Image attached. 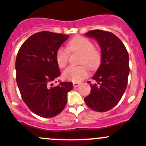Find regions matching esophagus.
Returning <instances> with one entry per match:
<instances>
[{
    "label": "esophagus",
    "instance_id": "esophagus-1",
    "mask_svg": "<svg viewBox=\"0 0 146 146\" xmlns=\"http://www.w3.org/2000/svg\"><path fill=\"white\" fill-rule=\"evenodd\" d=\"M80 83L78 82H73V87H77L78 86H79Z\"/></svg>",
    "mask_w": 146,
    "mask_h": 146
}]
</instances>
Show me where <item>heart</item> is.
Instances as JSON below:
<instances>
[{"label": "heart", "mask_w": 146, "mask_h": 146, "mask_svg": "<svg viewBox=\"0 0 146 146\" xmlns=\"http://www.w3.org/2000/svg\"><path fill=\"white\" fill-rule=\"evenodd\" d=\"M68 50L72 53H80L78 66H70L63 72L65 79L73 82H79L88 76V68L91 70H97L102 61V54L100 50L94 47L91 40L82 36H77L70 40ZM70 53L64 47L58 48L56 53V61L60 68H64L68 65Z\"/></svg>", "instance_id": "heart-1"}]
</instances>
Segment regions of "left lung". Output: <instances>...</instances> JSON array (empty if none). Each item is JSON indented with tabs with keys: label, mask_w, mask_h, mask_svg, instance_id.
I'll return each instance as SVG.
<instances>
[{
	"label": "left lung",
	"mask_w": 146,
	"mask_h": 146,
	"mask_svg": "<svg viewBox=\"0 0 146 146\" xmlns=\"http://www.w3.org/2000/svg\"><path fill=\"white\" fill-rule=\"evenodd\" d=\"M86 35L98 40L102 61L93 80L90 94L84 98L86 106L98 112H106L119 103L127 86L129 73V54L125 46L113 33L94 30Z\"/></svg>",
	"instance_id": "obj_1"
}]
</instances>
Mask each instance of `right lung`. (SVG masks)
<instances>
[{
    "label": "right lung",
    "mask_w": 146,
    "mask_h": 146,
    "mask_svg": "<svg viewBox=\"0 0 146 146\" xmlns=\"http://www.w3.org/2000/svg\"><path fill=\"white\" fill-rule=\"evenodd\" d=\"M68 35L41 31L23 43L16 59V80L21 96L28 108L36 115L52 118L65 108L71 82H52L60 75L56 53Z\"/></svg>",
    "instance_id": "1"
}]
</instances>
